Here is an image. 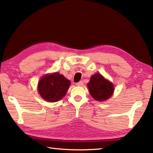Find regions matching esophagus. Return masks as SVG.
<instances>
[{"label": "esophagus", "instance_id": "obj_1", "mask_svg": "<svg viewBox=\"0 0 153 153\" xmlns=\"http://www.w3.org/2000/svg\"><path fill=\"white\" fill-rule=\"evenodd\" d=\"M83 84H84V82H83L82 81H80L79 82L76 83V85H77V86H82Z\"/></svg>", "mask_w": 153, "mask_h": 153}]
</instances>
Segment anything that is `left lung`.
<instances>
[{
  "mask_svg": "<svg viewBox=\"0 0 153 153\" xmlns=\"http://www.w3.org/2000/svg\"><path fill=\"white\" fill-rule=\"evenodd\" d=\"M88 86L92 97L99 101L108 99L114 91L112 83L105 79L100 74H96L91 77Z\"/></svg>",
  "mask_w": 153,
  "mask_h": 153,
  "instance_id": "1",
  "label": "left lung"
}]
</instances>
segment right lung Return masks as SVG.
I'll use <instances>...</instances> for the list:
<instances>
[{
    "label": "right lung",
    "instance_id": "add662e5",
    "mask_svg": "<svg viewBox=\"0 0 153 153\" xmlns=\"http://www.w3.org/2000/svg\"><path fill=\"white\" fill-rule=\"evenodd\" d=\"M70 84L69 80L56 72L42 77L38 83V92L46 101L56 102L65 95Z\"/></svg>",
    "mask_w": 153,
    "mask_h": 153
}]
</instances>
